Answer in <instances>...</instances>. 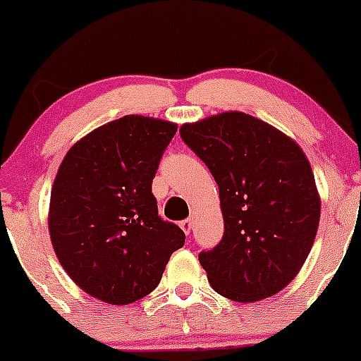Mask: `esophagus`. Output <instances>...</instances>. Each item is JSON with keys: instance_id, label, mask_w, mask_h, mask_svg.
Here are the masks:
<instances>
[{"instance_id": "1", "label": "esophagus", "mask_w": 361, "mask_h": 361, "mask_svg": "<svg viewBox=\"0 0 361 361\" xmlns=\"http://www.w3.org/2000/svg\"><path fill=\"white\" fill-rule=\"evenodd\" d=\"M180 227H181V231L188 235L192 232V228H194V220H192V218H187V220L181 221Z\"/></svg>"}]
</instances>
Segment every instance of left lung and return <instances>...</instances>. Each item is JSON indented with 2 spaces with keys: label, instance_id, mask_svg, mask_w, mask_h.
Listing matches in <instances>:
<instances>
[{
  "label": "left lung",
  "instance_id": "8db88e82",
  "mask_svg": "<svg viewBox=\"0 0 361 361\" xmlns=\"http://www.w3.org/2000/svg\"><path fill=\"white\" fill-rule=\"evenodd\" d=\"M180 134L220 190L224 238L199 255L214 292L258 302L293 281L322 213L311 164L297 141L243 111H224Z\"/></svg>",
  "mask_w": 361,
  "mask_h": 361
}]
</instances>
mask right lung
Masks as SVG:
<instances>
[{"label": "right lung", "instance_id": "1", "mask_svg": "<svg viewBox=\"0 0 361 361\" xmlns=\"http://www.w3.org/2000/svg\"><path fill=\"white\" fill-rule=\"evenodd\" d=\"M178 123L126 115L76 141L61 162L49 206V232L76 286L113 305L157 288L171 255L185 245L178 225L159 216L152 194Z\"/></svg>", "mask_w": 361, "mask_h": 361}]
</instances>
